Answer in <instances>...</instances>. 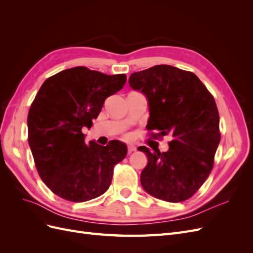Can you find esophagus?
Segmentation results:
<instances>
[{"label": "esophagus", "instance_id": "esophagus-1", "mask_svg": "<svg viewBox=\"0 0 253 253\" xmlns=\"http://www.w3.org/2000/svg\"><path fill=\"white\" fill-rule=\"evenodd\" d=\"M134 151H136V147L135 145H133V144H129L128 147H127V152L129 153V154H131L132 152H134Z\"/></svg>", "mask_w": 253, "mask_h": 253}]
</instances>
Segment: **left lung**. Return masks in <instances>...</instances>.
Wrapping results in <instances>:
<instances>
[{"label": "left lung", "mask_w": 253, "mask_h": 253, "mask_svg": "<svg viewBox=\"0 0 253 253\" xmlns=\"http://www.w3.org/2000/svg\"><path fill=\"white\" fill-rule=\"evenodd\" d=\"M128 84L147 98V128L173 138L167 152L138 148L148 157L141 186L165 202L188 200L208 178L220 140L215 100L195 74L171 65L133 73Z\"/></svg>", "instance_id": "8db88e82"}]
</instances>
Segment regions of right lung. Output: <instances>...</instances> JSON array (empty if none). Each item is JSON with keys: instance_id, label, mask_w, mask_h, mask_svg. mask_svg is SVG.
Segmentation results:
<instances>
[{"instance_id": "add662e5", "label": "right lung", "mask_w": 253, "mask_h": 253, "mask_svg": "<svg viewBox=\"0 0 253 253\" xmlns=\"http://www.w3.org/2000/svg\"><path fill=\"white\" fill-rule=\"evenodd\" d=\"M126 81V74L105 75L77 66L42 84L28 113V143L41 179L56 195L81 203L109 189L115 165L126 156V144H86L82 128L91 127L105 99Z\"/></svg>"}]
</instances>
